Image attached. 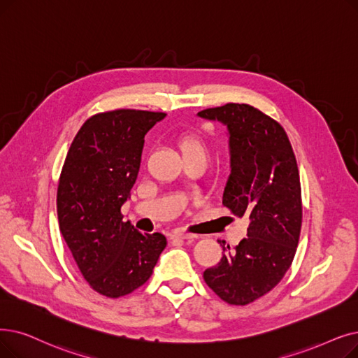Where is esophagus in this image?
<instances>
[{
    "label": "esophagus",
    "instance_id": "esophagus-1",
    "mask_svg": "<svg viewBox=\"0 0 358 358\" xmlns=\"http://www.w3.org/2000/svg\"><path fill=\"white\" fill-rule=\"evenodd\" d=\"M196 236L193 234H185V232H173V234L169 236V240H194Z\"/></svg>",
    "mask_w": 358,
    "mask_h": 358
}]
</instances>
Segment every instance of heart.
<instances>
[{
	"label": "heart",
	"instance_id": "1",
	"mask_svg": "<svg viewBox=\"0 0 358 358\" xmlns=\"http://www.w3.org/2000/svg\"><path fill=\"white\" fill-rule=\"evenodd\" d=\"M180 149L182 152L184 158L185 157H200L206 161L208 155H209L206 143L194 134L184 136L180 141Z\"/></svg>",
	"mask_w": 358,
	"mask_h": 358
}]
</instances>
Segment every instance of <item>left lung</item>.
I'll return each mask as SVG.
<instances>
[{
    "label": "left lung",
    "mask_w": 358,
    "mask_h": 358,
    "mask_svg": "<svg viewBox=\"0 0 358 358\" xmlns=\"http://www.w3.org/2000/svg\"><path fill=\"white\" fill-rule=\"evenodd\" d=\"M225 124L231 174L222 205L250 220L247 237L203 272L217 297L245 306L268 294L289 269L301 231L303 206L297 161L281 124L247 103H227L197 113Z\"/></svg>",
    "instance_id": "1"
}]
</instances>
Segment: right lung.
<instances>
[{
  "label": "right lung",
  "mask_w": 358,
  "mask_h": 358,
  "mask_svg": "<svg viewBox=\"0 0 358 358\" xmlns=\"http://www.w3.org/2000/svg\"><path fill=\"white\" fill-rule=\"evenodd\" d=\"M165 113L115 110L86 120L76 134L57 192L59 231L87 284L118 299L142 287L166 247L161 232L124 222L146 133Z\"/></svg>",
  "instance_id": "obj_1"
}]
</instances>
